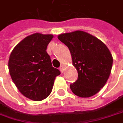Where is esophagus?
I'll use <instances>...</instances> for the list:
<instances>
[{
	"instance_id": "1",
	"label": "esophagus",
	"mask_w": 123,
	"mask_h": 123,
	"mask_svg": "<svg viewBox=\"0 0 123 123\" xmlns=\"http://www.w3.org/2000/svg\"><path fill=\"white\" fill-rule=\"evenodd\" d=\"M60 70L61 71L62 73H63V72H64V70H65V66H64L63 65L60 67Z\"/></svg>"
}]
</instances>
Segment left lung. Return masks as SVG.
Here are the masks:
<instances>
[{"instance_id": "obj_1", "label": "left lung", "mask_w": 123, "mask_h": 123, "mask_svg": "<svg viewBox=\"0 0 123 123\" xmlns=\"http://www.w3.org/2000/svg\"><path fill=\"white\" fill-rule=\"evenodd\" d=\"M70 50L73 64L78 71V79L70 85L72 92L89 98L98 93L111 74L112 57L108 47L93 36L77 31L58 36Z\"/></svg>"}]
</instances>
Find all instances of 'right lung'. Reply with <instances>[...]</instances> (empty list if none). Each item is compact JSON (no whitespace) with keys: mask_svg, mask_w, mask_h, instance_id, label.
<instances>
[{"mask_svg":"<svg viewBox=\"0 0 123 123\" xmlns=\"http://www.w3.org/2000/svg\"><path fill=\"white\" fill-rule=\"evenodd\" d=\"M53 35L34 33L20 42L12 50L8 68L13 83L26 98L40 101L51 92L56 76L46 49Z\"/></svg>","mask_w":123,"mask_h":123,"instance_id":"obj_1","label":"right lung"}]
</instances>
